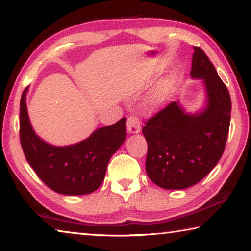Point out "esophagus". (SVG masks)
Returning a JSON list of instances; mask_svg holds the SVG:
<instances>
[{"instance_id":"esophagus-1","label":"esophagus","mask_w":251,"mask_h":251,"mask_svg":"<svg viewBox=\"0 0 251 251\" xmlns=\"http://www.w3.org/2000/svg\"><path fill=\"white\" fill-rule=\"evenodd\" d=\"M127 130L130 134H137L141 131V121L137 116H129L127 118Z\"/></svg>"}]
</instances>
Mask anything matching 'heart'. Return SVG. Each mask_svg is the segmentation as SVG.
<instances>
[{
    "label": "heart",
    "instance_id": "heart-1",
    "mask_svg": "<svg viewBox=\"0 0 251 251\" xmlns=\"http://www.w3.org/2000/svg\"><path fill=\"white\" fill-rule=\"evenodd\" d=\"M171 92V85L168 83H163L159 86H157L154 91H152L151 95L148 99V104L151 107H156V106L160 105L163 101L167 99V96Z\"/></svg>",
    "mask_w": 251,
    "mask_h": 251
}]
</instances>
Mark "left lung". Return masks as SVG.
<instances>
[{"label":"left lung","instance_id":"obj_1","mask_svg":"<svg viewBox=\"0 0 251 251\" xmlns=\"http://www.w3.org/2000/svg\"><path fill=\"white\" fill-rule=\"evenodd\" d=\"M194 50L190 75L203 80L206 108L190 115L172 101L143 127L146 173L165 189H185L205 178L219 161L228 137L230 95L205 52L198 46Z\"/></svg>","mask_w":251,"mask_h":251}]
</instances>
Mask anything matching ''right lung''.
I'll use <instances>...</instances> for the list:
<instances>
[{
    "mask_svg": "<svg viewBox=\"0 0 251 251\" xmlns=\"http://www.w3.org/2000/svg\"><path fill=\"white\" fill-rule=\"evenodd\" d=\"M25 88L20 103V141L25 158L54 192L63 195L93 193L104 180L107 164L126 138V118L96 129L75 145L52 146L37 136L28 120Z\"/></svg>",
    "mask_w": 251,
    "mask_h": 251,
    "instance_id": "right-lung-1",
    "label": "right lung"
}]
</instances>
